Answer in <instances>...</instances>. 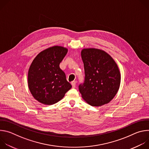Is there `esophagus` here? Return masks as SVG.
I'll list each match as a JSON object with an SVG mask.
<instances>
[{"instance_id": "obj_1", "label": "esophagus", "mask_w": 149, "mask_h": 149, "mask_svg": "<svg viewBox=\"0 0 149 149\" xmlns=\"http://www.w3.org/2000/svg\"><path fill=\"white\" fill-rule=\"evenodd\" d=\"M71 85H72V88H75V87H76V82H75V81H73V82H72Z\"/></svg>"}]
</instances>
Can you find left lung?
<instances>
[{"label": "left lung", "mask_w": 149, "mask_h": 149, "mask_svg": "<svg viewBox=\"0 0 149 149\" xmlns=\"http://www.w3.org/2000/svg\"><path fill=\"white\" fill-rule=\"evenodd\" d=\"M81 54L85 72L84 81L78 87L82 97L95 107L109 103L120 85L117 63L109 54L101 49H83Z\"/></svg>", "instance_id": "8db88e82"}]
</instances>
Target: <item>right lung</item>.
<instances>
[{"mask_svg":"<svg viewBox=\"0 0 149 149\" xmlns=\"http://www.w3.org/2000/svg\"><path fill=\"white\" fill-rule=\"evenodd\" d=\"M67 52L65 48L54 46L40 52L33 60L28 71V87L39 102L55 104L71 88L64 72L59 68Z\"/></svg>","mask_w":149,"mask_h":149,"instance_id":"add662e5","label":"right lung"}]
</instances>
